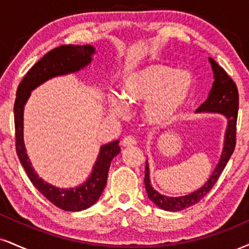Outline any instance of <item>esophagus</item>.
Returning a JSON list of instances; mask_svg holds the SVG:
<instances>
[{
  "label": "esophagus",
  "instance_id": "34e87169",
  "mask_svg": "<svg viewBox=\"0 0 249 249\" xmlns=\"http://www.w3.org/2000/svg\"><path fill=\"white\" fill-rule=\"evenodd\" d=\"M136 143H137L136 138L132 137V136L125 137L124 139H123V142H122V145L124 146V147H132V146L136 145Z\"/></svg>",
  "mask_w": 249,
  "mask_h": 249
}]
</instances>
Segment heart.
Masks as SVG:
<instances>
[{
  "label": "heart",
  "mask_w": 249,
  "mask_h": 249,
  "mask_svg": "<svg viewBox=\"0 0 249 249\" xmlns=\"http://www.w3.org/2000/svg\"><path fill=\"white\" fill-rule=\"evenodd\" d=\"M195 89V79L188 71L172 66L152 64L130 74L123 82V97L131 103L147 101L145 115L152 124L163 125L175 121L189 104ZM111 111L122 116L124 103L113 97Z\"/></svg>",
  "instance_id": "obj_1"
}]
</instances>
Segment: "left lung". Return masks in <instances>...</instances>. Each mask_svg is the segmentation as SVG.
<instances>
[{
    "label": "left lung",
    "mask_w": 249,
    "mask_h": 249,
    "mask_svg": "<svg viewBox=\"0 0 249 249\" xmlns=\"http://www.w3.org/2000/svg\"><path fill=\"white\" fill-rule=\"evenodd\" d=\"M212 71H213L214 81L212 83V88L209 92V97L206 98L204 103L196 110V112H214L224 115L227 118V128L225 132V140H224V147L221 152L220 159L217 166L211 174L208 182L197 189L194 193L185 196L179 197H169L159 194L157 190L152 187L151 179H149V168L148 162H146L145 170V188L147 191L148 198L154 203L155 205L166 211H181L183 209L197 204L206 194L212 189L217 179L219 178L220 174L223 173L226 163L229 162L231 155L233 154L236 142V118H238L239 109V92L236 85L229 74L220 67L212 58H209Z\"/></svg>",
    "instance_id": "1"
}]
</instances>
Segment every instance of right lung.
Listing matches in <instances>:
<instances>
[{
	"label": "right lung",
	"instance_id": "1",
	"mask_svg": "<svg viewBox=\"0 0 249 249\" xmlns=\"http://www.w3.org/2000/svg\"><path fill=\"white\" fill-rule=\"evenodd\" d=\"M95 49L91 45H61L50 51L43 58L30 68L23 77L16 92L14 106L15 132H16V152L22 166L28 174L30 181L37 188L39 193L46 197L52 204L65 211H81L90 208L100 198L107 179L110 164L112 159L119 154V140H115L100 149L97 160L92 167V172L85 183L79 187L61 189L47 183L38 176L31 166L23 138V115L24 107L29 100L31 91L54 76L66 75L79 71L88 66L92 60Z\"/></svg>",
	"mask_w": 249,
	"mask_h": 249
}]
</instances>
